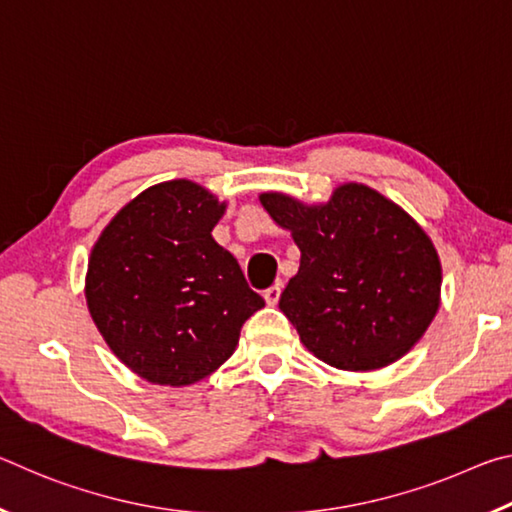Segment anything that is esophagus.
Returning <instances> with one entry per match:
<instances>
[{
	"mask_svg": "<svg viewBox=\"0 0 512 512\" xmlns=\"http://www.w3.org/2000/svg\"><path fill=\"white\" fill-rule=\"evenodd\" d=\"M280 293H282V289L277 287V284H275V287H271V289H266V291H264V300H266V305L275 307L277 302H280Z\"/></svg>",
	"mask_w": 512,
	"mask_h": 512,
	"instance_id": "esophagus-1",
	"label": "esophagus"
}]
</instances>
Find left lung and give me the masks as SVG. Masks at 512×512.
Segmentation results:
<instances>
[{"label":"left lung","instance_id":"left-lung-1","mask_svg":"<svg viewBox=\"0 0 512 512\" xmlns=\"http://www.w3.org/2000/svg\"><path fill=\"white\" fill-rule=\"evenodd\" d=\"M259 201L300 248L280 309L309 352L341 370H377L420 341L443 275L427 232L402 207L357 183L325 205L284 194Z\"/></svg>","mask_w":512,"mask_h":512}]
</instances>
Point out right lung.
Masks as SVG:
<instances>
[{"label":"right lung","instance_id":"add662e5","mask_svg":"<svg viewBox=\"0 0 512 512\" xmlns=\"http://www.w3.org/2000/svg\"><path fill=\"white\" fill-rule=\"evenodd\" d=\"M225 203L189 180L149 187L92 248L85 298L110 350L142 379L187 386L230 359L264 307L212 239Z\"/></svg>","mask_w":512,"mask_h":512}]
</instances>
